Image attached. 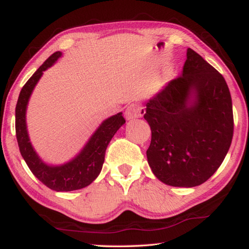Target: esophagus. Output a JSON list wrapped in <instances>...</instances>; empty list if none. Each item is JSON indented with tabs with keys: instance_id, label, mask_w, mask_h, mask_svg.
<instances>
[{
	"instance_id": "34e87169",
	"label": "esophagus",
	"mask_w": 249,
	"mask_h": 249,
	"mask_svg": "<svg viewBox=\"0 0 249 249\" xmlns=\"http://www.w3.org/2000/svg\"><path fill=\"white\" fill-rule=\"evenodd\" d=\"M145 114V108L142 105L138 104H130L129 107H126L125 109V116L127 120H134L142 117Z\"/></svg>"
}]
</instances>
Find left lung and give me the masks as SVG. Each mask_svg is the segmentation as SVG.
<instances>
[{
  "label": "left lung",
  "instance_id": "obj_1",
  "mask_svg": "<svg viewBox=\"0 0 249 249\" xmlns=\"http://www.w3.org/2000/svg\"><path fill=\"white\" fill-rule=\"evenodd\" d=\"M151 129L147 160L154 175L172 187H196L213 176L234 132L225 79L191 48L182 74L146 104Z\"/></svg>",
  "mask_w": 249,
  "mask_h": 249
}]
</instances>
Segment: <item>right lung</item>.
<instances>
[{"label": "right lung", "mask_w": 249, "mask_h": 249, "mask_svg": "<svg viewBox=\"0 0 249 249\" xmlns=\"http://www.w3.org/2000/svg\"><path fill=\"white\" fill-rule=\"evenodd\" d=\"M60 56V52L53 53L24 84L15 108V130L20 155L33 175L52 190L72 191L87 187L99 176L108 142L117 129L125 123V119L122 113H119L105 120L92 135L81 153L66 165L52 167L41 161L29 142L25 114L29 96L43 71L53 66Z\"/></svg>", "instance_id": "1"}]
</instances>
